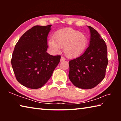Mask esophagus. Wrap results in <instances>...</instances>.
Returning <instances> with one entry per match:
<instances>
[{"instance_id":"34e87169","label":"esophagus","mask_w":121,"mask_h":121,"mask_svg":"<svg viewBox=\"0 0 121 121\" xmlns=\"http://www.w3.org/2000/svg\"><path fill=\"white\" fill-rule=\"evenodd\" d=\"M65 60V59L64 58V57L62 56L61 58V59H60V61H64Z\"/></svg>"}]
</instances>
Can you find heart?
I'll return each mask as SVG.
<instances>
[{
  "label": "heart",
  "instance_id": "heart-1",
  "mask_svg": "<svg viewBox=\"0 0 121 121\" xmlns=\"http://www.w3.org/2000/svg\"><path fill=\"white\" fill-rule=\"evenodd\" d=\"M48 44L53 51L58 52L60 48L65 49L67 57L75 58L82 54L86 48L87 38L80 31L65 28L57 31Z\"/></svg>",
  "mask_w": 121,
  "mask_h": 121
}]
</instances>
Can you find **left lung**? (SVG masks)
Returning a JSON list of instances; mask_svg holds the SVG:
<instances>
[{
    "label": "left lung",
    "instance_id": "1",
    "mask_svg": "<svg viewBox=\"0 0 121 121\" xmlns=\"http://www.w3.org/2000/svg\"><path fill=\"white\" fill-rule=\"evenodd\" d=\"M90 32L89 46L82 55L69 62V78L75 86L90 89L96 86L105 76L108 65L105 41L96 30L87 26Z\"/></svg>",
    "mask_w": 121,
    "mask_h": 121
}]
</instances>
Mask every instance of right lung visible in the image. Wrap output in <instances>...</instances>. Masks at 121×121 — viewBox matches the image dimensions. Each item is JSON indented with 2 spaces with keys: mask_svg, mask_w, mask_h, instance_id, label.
<instances>
[{
  "mask_svg": "<svg viewBox=\"0 0 121 121\" xmlns=\"http://www.w3.org/2000/svg\"><path fill=\"white\" fill-rule=\"evenodd\" d=\"M51 26H33L21 37L14 48L12 68L17 81L26 87L37 89L43 86L60 62V56L46 52Z\"/></svg>",
  "mask_w": 121,
  "mask_h": 121,
  "instance_id": "1",
  "label": "right lung"
}]
</instances>
